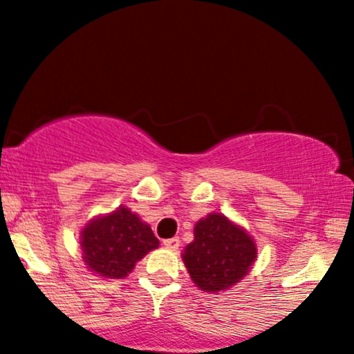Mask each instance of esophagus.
I'll return each instance as SVG.
<instances>
[{
	"label": "esophagus",
	"instance_id": "34e87169",
	"mask_svg": "<svg viewBox=\"0 0 354 354\" xmlns=\"http://www.w3.org/2000/svg\"><path fill=\"white\" fill-rule=\"evenodd\" d=\"M163 245L166 248H169V250H178V248H180V238H168V239H165Z\"/></svg>",
	"mask_w": 354,
	"mask_h": 354
}]
</instances>
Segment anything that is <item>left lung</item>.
<instances>
[{
    "label": "left lung",
    "mask_w": 354,
    "mask_h": 354,
    "mask_svg": "<svg viewBox=\"0 0 354 354\" xmlns=\"http://www.w3.org/2000/svg\"><path fill=\"white\" fill-rule=\"evenodd\" d=\"M258 256L256 241L223 213H209L194 225V239L181 258L191 281L205 293L230 290L250 273Z\"/></svg>",
    "instance_id": "8db88e82"
}]
</instances>
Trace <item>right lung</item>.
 Wrapping results in <instances>:
<instances>
[{"mask_svg":"<svg viewBox=\"0 0 354 354\" xmlns=\"http://www.w3.org/2000/svg\"><path fill=\"white\" fill-rule=\"evenodd\" d=\"M83 263L101 278H126L160 241L148 223L128 206L91 218L80 231Z\"/></svg>","mask_w":354,"mask_h":354,"instance_id":"1","label":"right lung"}]
</instances>
